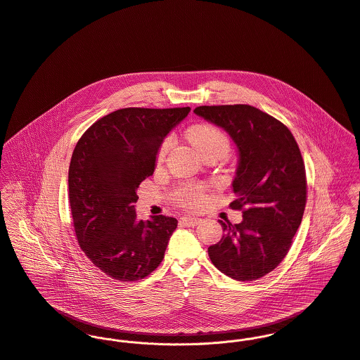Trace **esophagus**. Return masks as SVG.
Returning a JSON list of instances; mask_svg holds the SVG:
<instances>
[{
	"instance_id": "obj_1",
	"label": "esophagus",
	"mask_w": 360,
	"mask_h": 360,
	"mask_svg": "<svg viewBox=\"0 0 360 360\" xmlns=\"http://www.w3.org/2000/svg\"><path fill=\"white\" fill-rule=\"evenodd\" d=\"M181 221L185 224V225H188V226H196V225H199L200 218L198 217H191V215H185V217H182L181 218Z\"/></svg>"
}]
</instances>
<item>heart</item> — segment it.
<instances>
[{
	"label": "heart",
	"mask_w": 360,
	"mask_h": 360,
	"mask_svg": "<svg viewBox=\"0 0 360 360\" xmlns=\"http://www.w3.org/2000/svg\"><path fill=\"white\" fill-rule=\"evenodd\" d=\"M188 136L193 146L198 149L200 155L208 150H219L224 155L228 153L229 150V138L226 136L225 132L218 129L214 125L210 124H200L193 127L189 132ZM171 146V141L167 139L162 142L159 150V159H162L168 149ZM179 200L191 207H196L202 201V189L201 188H184L179 193Z\"/></svg>",
	"instance_id": "obj_1"
}]
</instances>
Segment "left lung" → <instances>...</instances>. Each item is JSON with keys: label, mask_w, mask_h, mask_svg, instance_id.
I'll return each instance as SVG.
<instances>
[{"label": "left lung", "mask_w": 360, "mask_h": 360, "mask_svg": "<svg viewBox=\"0 0 360 360\" xmlns=\"http://www.w3.org/2000/svg\"><path fill=\"white\" fill-rule=\"evenodd\" d=\"M193 112L228 132L238 149L231 207L244 210L243 221H219L225 235L208 247L210 259L232 279H259L287 255L302 221L307 178L300 148L284 124L257 108L199 106Z\"/></svg>", "instance_id": "8db88e82"}]
</instances>
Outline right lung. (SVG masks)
<instances>
[{"instance_id":"obj_1","label":"right lung","mask_w":360,"mask_h":360,"mask_svg":"<svg viewBox=\"0 0 360 360\" xmlns=\"http://www.w3.org/2000/svg\"><path fill=\"white\" fill-rule=\"evenodd\" d=\"M191 108L116 110L92 124L69 167V201L81 250L112 279H143L160 265L178 221L136 217L134 202L167 135Z\"/></svg>"}]
</instances>
